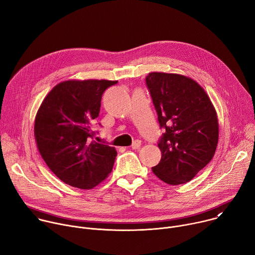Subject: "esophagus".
Returning a JSON list of instances; mask_svg holds the SVG:
<instances>
[{"instance_id": "34e87169", "label": "esophagus", "mask_w": 255, "mask_h": 255, "mask_svg": "<svg viewBox=\"0 0 255 255\" xmlns=\"http://www.w3.org/2000/svg\"><path fill=\"white\" fill-rule=\"evenodd\" d=\"M140 147H141V141H139V140L134 141L133 144L131 145V148H132V149H138V148H140Z\"/></svg>"}]
</instances>
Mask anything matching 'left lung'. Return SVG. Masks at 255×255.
<instances>
[{"instance_id":"obj_1","label":"left lung","mask_w":255,"mask_h":255,"mask_svg":"<svg viewBox=\"0 0 255 255\" xmlns=\"http://www.w3.org/2000/svg\"><path fill=\"white\" fill-rule=\"evenodd\" d=\"M146 85L159 125L165 128L158 143L161 159L152 171L168 185L186 184L215 154L219 139L217 112L205 90L186 76L153 71Z\"/></svg>"}]
</instances>
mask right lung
Segmentation results:
<instances>
[{"label": "right lung", "mask_w": 255, "mask_h": 255, "mask_svg": "<svg viewBox=\"0 0 255 255\" xmlns=\"http://www.w3.org/2000/svg\"><path fill=\"white\" fill-rule=\"evenodd\" d=\"M118 81L68 80L41 103L34 123L37 148L50 170L66 185L91 190L111 173L115 147L91 142L103 93Z\"/></svg>", "instance_id": "obj_1"}]
</instances>
